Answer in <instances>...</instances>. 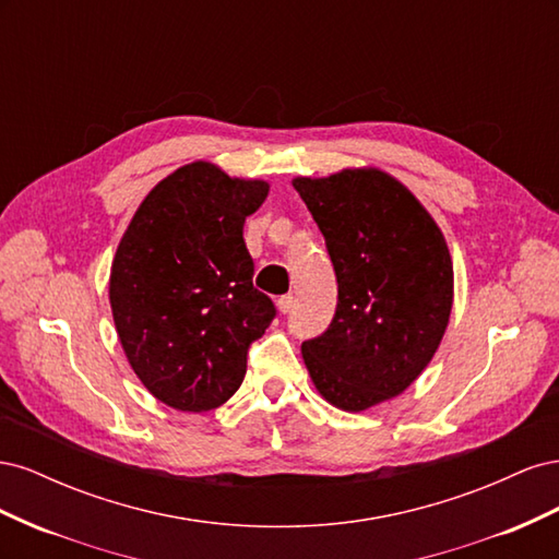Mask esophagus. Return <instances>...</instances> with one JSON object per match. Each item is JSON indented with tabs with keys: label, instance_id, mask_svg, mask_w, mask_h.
Instances as JSON below:
<instances>
[{
	"label": "esophagus",
	"instance_id": "obj_1",
	"mask_svg": "<svg viewBox=\"0 0 559 559\" xmlns=\"http://www.w3.org/2000/svg\"><path fill=\"white\" fill-rule=\"evenodd\" d=\"M294 306H296L294 294H286V296H280V298H277V308H280L282 314H289V312L294 310Z\"/></svg>",
	"mask_w": 559,
	"mask_h": 559
}]
</instances>
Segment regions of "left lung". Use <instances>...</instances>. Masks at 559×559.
Returning <instances> with one entry per match:
<instances>
[{"instance_id":"1","label":"left lung","mask_w":559,"mask_h":559,"mask_svg":"<svg viewBox=\"0 0 559 559\" xmlns=\"http://www.w3.org/2000/svg\"><path fill=\"white\" fill-rule=\"evenodd\" d=\"M294 189L326 240L337 280L329 329L302 343L319 394L359 413L425 370L452 310V259L441 228L401 181L376 167Z\"/></svg>"}]
</instances>
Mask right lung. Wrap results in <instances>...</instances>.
Returning <instances> with one entry per match:
<instances>
[{"label":"right lung","mask_w":559,"mask_h":559,"mask_svg":"<svg viewBox=\"0 0 559 559\" xmlns=\"http://www.w3.org/2000/svg\"><path fill=\"white\" fill-rule=\"evenodd\" d=\"M259 179L191 163L156 183L116 249L114 324L142 384L170 408L207 413L238 392L247 352L277 310L253 286L245 218L267 198Z\"/></svg>","instance_id":"add662e5"}]
</instances>
